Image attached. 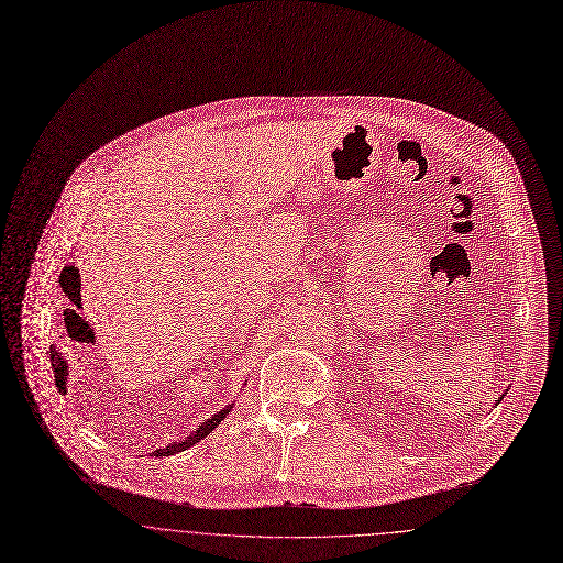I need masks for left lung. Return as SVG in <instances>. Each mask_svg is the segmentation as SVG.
<instances>
[{
  "label": "left lung",
  "mask_w": 563,
  "mask_h": 563,
  "mask_svg": "<svg viewBox=\"0 0 563 563\" xmlns=\"http://www.w3.org/2000/svg\"><path fill=\"white\" fill-rule=\"evenodd\" d=\"M497 402H499V400H497Z\"/></svg>",
  "instance_id": "left-lung-1"
}]
</instances>
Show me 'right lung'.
Segmentation results:
<instances>
[{
  "instance_id": "obj_1",
  "label": "right lung",
  "mask_w": 563,
  "mask_h": 563,
  "mask_svg": "<svg viewBox=\"0 0 563 563\" xmlns=\"http://www.w3.org/2000/svg\"><path fill=\"white\" fill-rule=\"evenodd\" d=\"M51 362H53V371H55V383H57V389H59V394H66V376H68V364H66V360H64V355L55 349V346H51ZM232 411V405H228L225 409H221L219 413H214L210 420H206L203 424H199V429L190 435V438H185L183 442H174V444H169V446H165V449H156L152 455L154 457H167V455H174V453H180V451H185V449H190V446H195L197 442H201L203 438H208L217 427H219V422L221 420H225V416Z\"/></svg>"
}]
</instances>
